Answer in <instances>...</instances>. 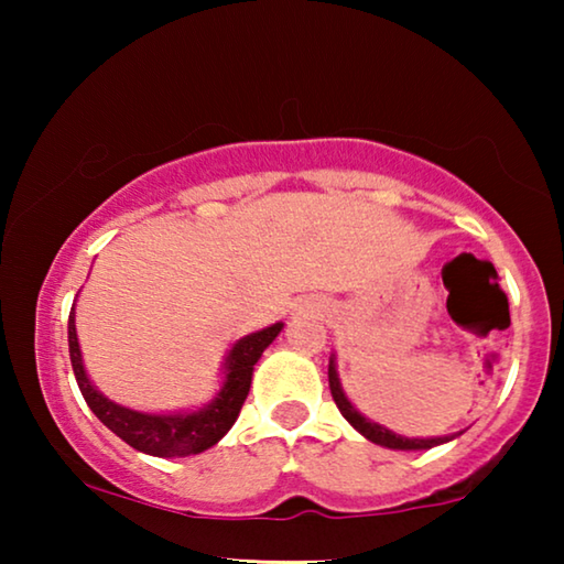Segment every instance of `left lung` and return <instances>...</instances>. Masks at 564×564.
<instances>
[{
  "mask_svg": "<svg viewBox=\"0 0 564 564\" xmlns=\"http://www.w3.org/2000/svg\"><path fill=\"white\" fill-rule=\"evenodd\" d=\"M328 386H330V395H333V400H336V405L343 413V417H346L362 437H368L370 443L390 447V451H431V447L451 443L453 437L460 435L457 433V435H443V437H405V435L388 431L386 425L373 423V420H368L366 415H360L356 405L348 400V395L343 393V386H340V378L336 370V356H330V360H328Z\"/></svg>",
  "mask_w": 564,
  "mask_h": 564,
  "instance_id": "8db88e82",
  "label": "left lung"
}]
</instances>
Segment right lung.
I'll use <instances>...</instances> for the list:
<instances>
[{
	"instance_id": "add662e5",
	"label": "right lung",
	"mask_w": 564,
	"mask_h": 564,
	"mask_svg": "<svg viewBox=\"0 0 564 564\" xmlns=\"http://www.w3.org/2000/svg\"><path fill=\"white\" fill-rule=\"evenodd\" d=\"M281 328L283 323H273V326L234 343L224 362L226 378L221 390H218L212 403L194 410V413H139V410L123 408L104 398L91 386L87 370H84L79 338H76L74 326V305L69 313V358L84 400L111 433H117L123 443H129L139 453L154 457H186L208 451L231 431L248 390H251L253 366L279 336Z\"/></svg>"
}]
</instances>
